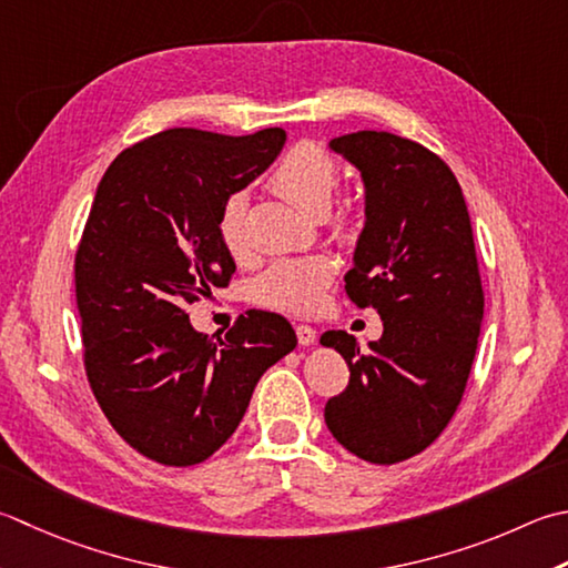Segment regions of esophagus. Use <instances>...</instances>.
Here are the masks:
<instances>
[{"instance_id":"34e87169","label":"esophagus","mask_w":568,"mask_h":568,"mask_svg":"<svg viewBox=\"0 0 568 568\" xmlns=\"http://www.w3.org/2000/svg\"><path fill=\"white\" fill-rule=\"evenodd\" d=\"M295 332H297V342L303 344V347H310V344H315V342H317V329H315V327H310V325H297V327H295Z\"/></svg>"}]
</instances>
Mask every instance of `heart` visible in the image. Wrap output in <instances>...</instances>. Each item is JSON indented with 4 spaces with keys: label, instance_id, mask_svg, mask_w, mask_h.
Returning <instances> with one entry per match:
<instances>
[{
    "label": "heart",
    "instance_id": "1",
    "mask_svg": "<svg viewBox=\"0 0 568 568\" xmlns=\"http://www.w3.org/2000/svg\"><path fill=\"white\" fill-rule=\"evenodd\" d=\"M337 162L332 154L315 142H297L287 150L268 176L275 194L287 199L293 206L307 214H317L327 206L337 186ZM248 199L243 192H233L221 204L216 219V233L221 246L231 258H248L246 233ZM364 221V206L359 199L342 202L332 216V226L342 239H357ZM335 277V263L327 255H303V258H285L273 263L258 281L253 283V300L263 307L283 310L291 315H310L325 300L327 285Z\"/></svg>",
    "mask_w": 568,
    "mask_h": 568
}]
</instances>
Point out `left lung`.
Segmentation results:
<instances>
[{"label": "left lung", "instance_id": "8db88e82", "mask_svg": "<svg viewBox=\"0 0 568 568\" xmlns=\"http://www.w3.org/2000/svg\"><path fill=\"white\" fill-rule=\"evenodd\" d=\"M362 172L364 229L344 291L382 315L362 352L344 329L320 344L349 366L325 406L332 436L357 458L394 465L436 440L458 408L483 325V283L463 189L438 154L392 132L329 142Z\"/></svg>", "mask_w": 568, "mask_h": 568}]
</instances>
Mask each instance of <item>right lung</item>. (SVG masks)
Segmentation results:
<instances>
[{
  "instance_id": "1",
  "label": "right lung",
  "mask_w": 568,
  "mask_h": 568,
  "mask_svg": "<svg viewBox=\"0 0 568 568\" xmlns=\"http://www.w3.org/2000/svg\"><path fill=\"white\" fill-rule=\"evenodd\" d=\"M285 144L268 128L231 138L172 128L122 150L98 184L75 251L83 362L120 438L154 463H204L239 428L263 372L295 349L283 315L248 310L216 342L186 305L226 287L221 204Z\"/></svg>"
}]
</instances>
